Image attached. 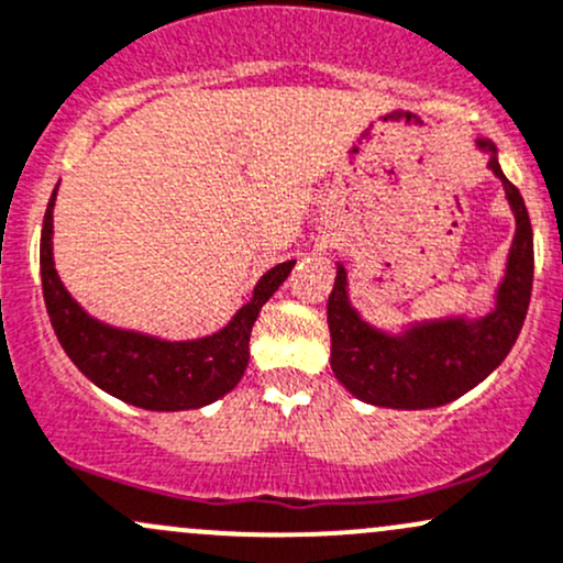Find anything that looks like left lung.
Masks as SVG:
<instances>
[{"label": "left lung", "instance_id": "8db88e82", "mask_svg": "<svg viewBox=\"0 0 563 563\" xmlns=\"http://www.w3.org/2000/svg\"><path fill=\"white\" fill-rule=\"evenodd\" d=\"M475 147L499 177L516 218L510 253L501 280L483 316L448 312L437 318H407L399 329L366 321L351 299L345 264L336 262V280L327 305L331 336V372L366 405L390 410H431L459 399L483 383L516 345L534 280V236L518 188L501 173L499 153L490 140Z\"/></svg>", "mask_w": 563, "mask_h": 563}]
</instances>
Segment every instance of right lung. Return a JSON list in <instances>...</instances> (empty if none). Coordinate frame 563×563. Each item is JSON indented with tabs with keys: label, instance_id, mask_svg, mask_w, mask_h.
I'll return each mask as SVG.
<instances>
[{
	"label": "right lung",
	"instance_id": "obj_1",
	"mask_svg": "<svg viewBox=\"0 0 563 563\" xmlns=\"http://www.w3.org/2000/svg\"><path fill=\"white\" fill-rule=\"evenodd\" d=\"M58 191V186H56ZM47 202L40 236V275L53 331L64 353L82 375L115 399L142 410H197L227 396L245 375L251 358V329L272 294L291 275V262L266 269L253 286V297L223 329L194 340H164L137 329L112 327L82 310L64 288L53 262V205Z\"/></svg>",
	"mask_w": 563,
	"mask_h": 563
}]
</instances>
